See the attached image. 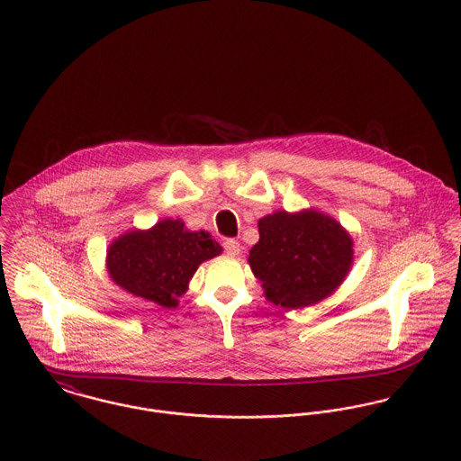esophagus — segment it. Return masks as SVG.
I'll return each instance as SVG.
<instances>
[{
	"label": "esophagus",
	"mask_w": 461,
	"mask_h": 461,
	"mask_svg": "<svg viewBox=\"0 0 461 461\" xmlns=\"http://www.w3.org/2000/svg\"><path fill=\"white\" fill-rule=\"evenodd\" d=\"M240 241H236V240H227V241H223V250H225V254L227 256H230V258H236L238 254H240Z\"/></svg>",
	"instance_id": "obj_1"
}]
</instances>
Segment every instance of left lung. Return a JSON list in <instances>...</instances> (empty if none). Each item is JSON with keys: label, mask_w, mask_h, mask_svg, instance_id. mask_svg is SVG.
<instances>
[{"label": "left lung", "mask_w": 461, "mask_h": 461, "mask_svg": "<svg viewBox=\"0 0 461 461\" xmlns=\"http://www.w3.org/2000/svg\"><path fill=\"white\" fill-rule=\"evenodd\" d=\"M259 241L249 264L267 302L303 309L330 296L353 264V240L330 214L316 209L275 211L259 221Z\"/></svg>", "instance_id": "8db88e82"}]
</instances>
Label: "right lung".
I'll return each mask as SVG.
<instances>
[{
	"instance_id": "obj_1",
	"label": "right lung",
	"mask_w": 461,
	"mask_h": 461,
	"mask_svg": "<svg viewBox=\"0 0 461 461\" xmlns=\"http://www.w3.org/2000/svg\"><path fill=\"white\" fill-rule=\"evenodd\" d=\"M221 254L207 230H188L165 218L147 230L131 229L106 250V271L119 287L163 309H176L198 266Z\"/></svg>"
}]
</instances>
